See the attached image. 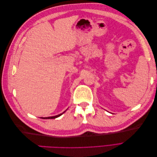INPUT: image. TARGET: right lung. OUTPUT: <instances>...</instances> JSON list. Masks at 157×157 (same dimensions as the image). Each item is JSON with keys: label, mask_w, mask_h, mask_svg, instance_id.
<instances>
[{"label": "right lung", "mask_w": 157, "mask_h": 157, "mask_svg": "<svg viewBox=\"0 0 157 157\" xmlns=\"http://www.w3.org/2000/svg\"><path fill=\"white\" fill-rule=\"evenodd\" d=\"M66 111H65L64 112H63L62 113H61V114H59V115H56V116H53V117H42L41 118H44V119H53V118H58V117H60L61 115H62Z\"/></svg>", "instance_id": "1"}]
</instances>
